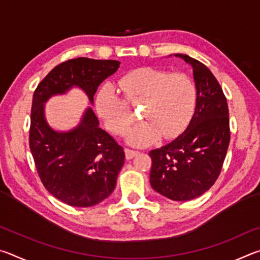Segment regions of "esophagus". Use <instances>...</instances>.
Returning a JSON list of instances; mask_svg holds the SVG:
<instances>
[{"instance_id":"1","label":"esophagus","mask_w":260,"mask_h":260,"mask_svg":"<svg viewBox=\"0 0 260 260\" xmlns=\"http://www.w3.org/2000/svg\"><path fill=\"white\" fill-rule=\"evenodd\" d=\"M136 155H139V151L132 150V149H128V148H126V149H125V156H126V159H132V158H134Z\"/></svg>"}]
</instances>
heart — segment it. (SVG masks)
Wrapping results in <instances>:
<instances>
[{"label":"heart","mask_w":260,"mask_h":260,"mask_svg":"<svg viewBox=\"0 0 260 260\" xmlns=\"http://www.w3.org/2000/svg\"><path fill=\"white\" fill-rule=\"evenodd\" d=\"M125 99L132 104L144 102L142 118L126 133L127 142L144 147L162 135L172 140L181 135L190 122L196 108L195 83L183 73H169L155 68H140L119 80ZM96 112L105 126L116 134L124 133L134 113L120 98L112 83L100 87L95 96Z\"/></svg>","instance_id":"b5f03b06"}]
</instances>
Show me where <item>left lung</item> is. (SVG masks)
<instances>
[{
    "mask_svg": "<svg viewBox=\"0 0 260 260\" xmlns=\"http://www.w3.org/2000/svg\"><path fill=\"white\" fill-rule=\"evenodd\" d=\"M192 68L197 101L183 133L172 142L149 152L152 189L172 201L203 195L218 179L230 146L227 100L212 72L188 55L174 54Z\"/></svg>",
    "mask_w": 260,
    "mask_h": 260,
    "instance_id": "obj_1",
    "label": "left lung"
}]
</instances>
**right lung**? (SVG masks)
I'll return each mask as SVG.
<instances>
[{
    "mask_svg": "<svg viewBox=\"0 0 260 260\" xmlns=\"http://www.w3.org/2000/svg\"><path fill=\"white\" fill-rule=\"evenodd\" d=\"M120 61L70 59L57 65L39 83L30 111L29 148L39 177L52 196L78 208H88L107 199L116 188L125 152L100 127L90 107L74 128L59 132L48 124L45 107L52 96L79 88L94 104L99 86L119 69Z\"/></svg>",
    "mask_w": 260,
    "mask_h": 260,
    "instance_id": "add662e5",
    "label": "right lung"
}]
</instances>
